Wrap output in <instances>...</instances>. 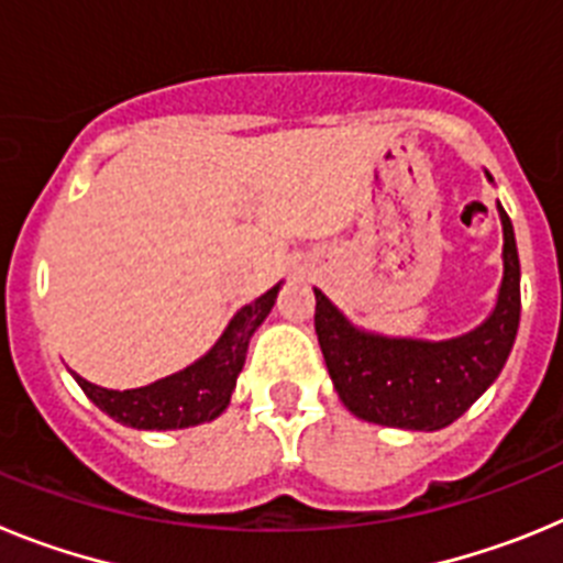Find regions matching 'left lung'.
I'll return each instance as SVG.
<instances>
[{
	"instance_id": "obj_1",
	"label": "left lung",
	"mask_w": 563,
	"mask_h": 563,
	"mask_svg": "<svg viewBox=\"0 0 563 563\" xmlns=\"http://www.w3.org/2000/svg\"><path fill=\"white\" fill-rule=\"evenodd\" d=\"M494 183V177L485 172ZM501 220V285L490 316L445 341L391 338L352 324L316 290V332L332 386L346 409L366 422L406 431H440L465 415L505 369L521 316V267L514 222Z\"/></svg>"
}]
</instances>
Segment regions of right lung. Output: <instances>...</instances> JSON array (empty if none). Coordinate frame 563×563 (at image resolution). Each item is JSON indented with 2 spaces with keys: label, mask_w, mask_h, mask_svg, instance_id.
Here are the masks:
<instances>
[{
  "label": "right lung",
  "mask_w": 563,
  "mask_h": 563,
  "mask_svg": "<svg viewBox=\"0 0 563 563\" xmlns=\"http://www.w3.org/2000/svg\"><path fill=\"white\" fill-rule=\"evenodd\" d=\"M278 290H282V282L271 287L265 296L242 307L200 361L141 389H103L76 372L73 377L98 409L132 429L174 431L217 420L231 402L236 377L245 366L247 343L262 321L271 316Z\"/></svg>",
  "instance_id": "right-lung-1"
}]
</instances>
